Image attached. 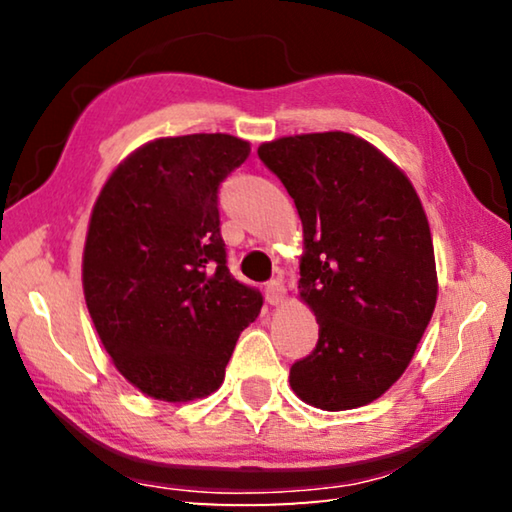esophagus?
<instances>
[{"instance_id":"obj_1","label":"esophagus","mask_w":512,"mask_h":512,"mask_svg":"<svg viewBox=\"0 0 512 512\" xmlns=\"http://www.w3.org/2000/svg\"><path fill=\"white\" fill-rule=\"evenodd\" d=\"M284 298H287V289H284V282L280 277L266 284V300L271 302V305H282Z\"/></svg>"}]
</instances>
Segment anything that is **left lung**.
Here are the masks:
<instances>
[{"mask_svg": "<svg viewBox=\"0 0 512 512\" xmlns=\"http://www.w3.org/2000/svg\"><path fill=\"white\" fill-rule=\"evenodd\" d=\"M257 153L296 203L298 291L318 320L314 352L291 366L293 393L323 411L375 402L411 363L438 298L420 196L352 133L289 135Z\"/></svg>", "mask_w": 512, "mask_h": 512, "instance_id": "8db88e82", "label": "left lung"}]
</instances>
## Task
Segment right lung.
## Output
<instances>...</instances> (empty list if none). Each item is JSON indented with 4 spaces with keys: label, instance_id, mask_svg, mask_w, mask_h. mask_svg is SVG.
<instances>
[{
    "label": "right lung",
    "instance_id": "1",
    "mask_svg": "<svg viewBox=\"0 0 512 512\" xmlns=\"http://www.w3.org/2000/svg\"><path fill=\"white\" fill-rule=\"evenodd\" d=\"M248 153L228 133L160 137L117 164L92 207L85 305L115 368L153 400L214 393L262 309L225 264L216 207Z\"/></svg>",
    "mask_w": 512,
    "mask_h": 512
}]
</instances>
